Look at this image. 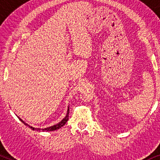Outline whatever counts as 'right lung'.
<instances>
[{"label": "right lung", "instance_id": "right-lung-1", "mask_svg": "<svg viewBox=\"0 0 160 160\" xmlns=\"http://www.w3.org/2000/svg\"><path fill=\"white\" fill-rule=\"evenodd\" d=\"M68 114H69V107H68V111H67L66 116H65V117L62 120V121L60 122H59V123H58L57 124H54V125H53V126L49 127V128H42V129L32 128V127L28 125L27 123H25V122H24L23 120H22L20 118H19V117L18 118H19V119L22 122V123H24V124H25V125L29 126V128H31V130H37V131H43H43H54V130H58V129H60V128H62V126L65 125V124L68 122V117H69Z\"/></svg>", "mask_w": 160, "mask_h": 160}]
</instances>
